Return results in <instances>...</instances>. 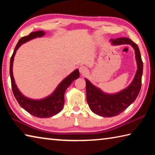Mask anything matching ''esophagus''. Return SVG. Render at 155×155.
I'll list each match as a JSON object with an SVG mask.
<instances>
[{"instance_id":"obj_1","label":"esophagus","mask_w":155,"mask_h":155,"mask_svg":"<svg viewBox=\"0 0 155 155\" xmlns=\"http://www.w3.org/2000/svg\"><path fill=\"white\" fill-rule=\"evenodd\" d=\"M87 72V68L84 66H81L79 68V72L81 74H85V73Z\"/></svg>"}]
</instances>
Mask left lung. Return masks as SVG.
<instances>
[{"label":"left lung","mask_w":155,"mask_h":155,"mask_svg":"<svg viewBox=\"0 0 155 155\" xmlns=\"http://www.w3.org/2000/svg\"><path fill=\"white\" fill-rule=\"evenodd\" d=\"M110 41L114 46L129 44L132 46L135 51L137 69L130 85L119 92L114 94L104 92L87 78H85L89 107L94 114L104 117H114L120 114L135 101L141 89L143 74V62L137 44L127 38L111 39Z\"/></svg>","instance_id":"obj_1"}]
</instances>
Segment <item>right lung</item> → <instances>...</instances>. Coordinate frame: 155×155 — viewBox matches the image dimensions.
<instances>
[{
	"label": "right lung",
	"instance_id": "obj_1",
	"mask_svg": "<svg viewBox=\"0 0 155 155\" xmlns=\"http://www.w3.org/2000/svg\"><path fill=\"white\" fill-rule=\"evenodd\" d=\"M46 33L44 31H38L31 33L29 35L23 37L18 41L14 49V53L10 59V77L12 81V87L13 93L18 103L22 108L24 109L30 114L40 118H47L55 115L61 111L64 105V94L67 88L71 85L75 79L79 77L80 74L78 69L74 70L71 74L65 77L60 83L55 90L51 95L41 99H32L25 96L18 88L15 83L13 74V64L15 54L18 49L22 44L37 38H41Z\"/></svg>",
	"mask_w": 155,
	"mask_h": 155
}]
</instances>
